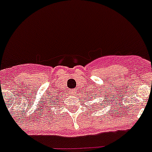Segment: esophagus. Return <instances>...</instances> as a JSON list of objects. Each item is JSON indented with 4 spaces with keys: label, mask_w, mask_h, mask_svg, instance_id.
<instances>
[{
    "label": "esophagus",
    "mask_w": 152,
    "mask_h": 152,
    "mask_svg": "<svg viewBox=\"0 0 152 152\" xmlns=\"http://www.w3.org/2000/svg\"><path fill=\"white\" fill-rule=\"evenodd\" d=\"M72 94V95H75L76 94V91L75 90H72L71 91V92H70Z\"/></svg>",
    "instance_id": "esophagus-1"
}]
</instances>
